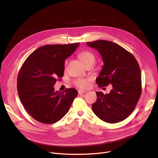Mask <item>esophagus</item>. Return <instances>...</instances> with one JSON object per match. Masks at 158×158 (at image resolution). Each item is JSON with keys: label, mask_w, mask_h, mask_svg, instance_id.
<instances>
[{"label": "esophagus", "mask_w": 158, "mask_h": 158, "mask_svg": "<svg viewBox=\"0 0 158 158\" xmlns=\"http://www.w3.org/2000/svg\"><path fill=\"white\" fill-rule=\"evenodd\" d=\"M86 92V91H85V90L79 89V90H78V94H79V95H81V94H85Z\"/></svg>", "instance_id": "1"}]
</instances>
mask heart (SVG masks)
Instances as JSON below:
<instances>
[{"instance_id":"obj_1","label":"heart","mask_w":158,"mask_h":158,"mask_svg":"<svg viewBox=\"0 0 158 158\" xmlns=\"http://www.w3.org/2000/svg\"><path fill=\"white\" fill-rule=\"evenodd\" d=\"M78 57L85 65H86L89 63H94L95 61L94 55L89 51H82L79 54ZM66 64H67V61H65L64 66H66ZM74 84L79 88H86L88 85V79H84V78H79L75 81Z\"/></svg>"}]
</instances>
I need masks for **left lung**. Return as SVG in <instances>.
<instances>
[{
  "label": "left lung",
  "instance_id": "obj_1",
  "mask_svg": "<svg viewBox=\"0 0 158 158\" xmlns=\"http://www.w3.org/2000/svg\"><path fill=\"white\" fill-rule=\"evenodd\" d=\"M101 54L104 61L96 79L99 87L111 84L110 94L96 92L92 104L94 113L107 123H117L127 118L134 111L142 94V76L136 58L120 45L107 40L87 42Z\"/></svg>",
  "mask_w": 158,
  "mask_h": 158
}]
</instances>
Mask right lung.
Listing matches in <instances>:
<instances>
[{"label": "right lung", "mask_w": 158, "mask_h": 158, "mask_svg": "<svg viewBox=\"0 0 158 158\" xmlns=\"http://www.w3.org/2000/svg\"><path fill=\"white\" fill-rule=\"evenodd\" d=\"M79 43L47 45L31 53L23 63L17 78L20 101L31 117L45 124L61 120L78 94L75 88L56 92L57 79L63 76L65 60Z\"/></svg>", "instance_id": "1"}]
</instances>
